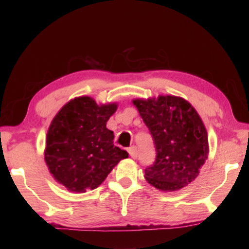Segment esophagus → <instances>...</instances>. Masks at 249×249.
Here are the masks:
<instances>
[{
  "instance_id": "1",
  "label": "esophagus",
  "mask_w": 249,
  "mask_h": 249,
  "mask_svg": "<svg viewBox=\"0 0 249 249\" xmlns=\"http://www.w3.org/2000/svg\"><path fill=\"white\" fill-rule=\"evenodd\" d=\"M128 154L133 159L137 158V148L135 146H132L128 148Z\"/></svg>"
}]
</instances>
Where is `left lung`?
<instances>
[{"instance_id": "1", "label": "left lung", "mask_w": 249, "mask_h": 249, "mask_svg": "<svg viewBox=\"0 0 249 249\" xmlns=\"http://www.w3.org/2000/svg\"><path fill=\"white\" fill-rule=\"evenodd\" d=\"M133 104L156 146V161L145 169L147 182L175 192L195 181L209 156L208 132L196 109L176 95L134 99Z\"/></svg>"}]
</instances>
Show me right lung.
<instances>
[{
  "label": "right lung",
  "instance_id": "add662e5",
  "mask_svg": "<svg viewBox=\"0 0 249 249\" xmlns=\"http://www.w3.org/2000/svg\"><path fill=\"white\" fill-rule=\"evenodd\" d=\"M117 103L98 104L91 96H78L62 107L46 135L45 162L53 178L73 193L93 190L107 179L127 151L113 144L107 122Z\"/></svg>",
  "mask_w": 249,
  "mask_h": 249
}]
</instances>
